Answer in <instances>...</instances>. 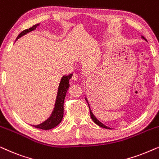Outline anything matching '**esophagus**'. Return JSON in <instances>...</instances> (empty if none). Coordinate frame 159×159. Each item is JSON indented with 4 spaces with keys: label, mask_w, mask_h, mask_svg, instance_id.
Masks as SVG:
<instances>
[{
    "label": "esophagus",
    "mask_w": 159,
    "mask_h": 159,
    "mask_svg": "<svg viewBox=\"0 0 159 159\" xmlns=\"http://www.w3.org/2000/svg\"><path fill=\"white\" fill-rule=\"evenodd\" d=\"M78 79H79V74H77V73L73 74L72 80H74V81H77Z\"/></svg>",
    "instance_id": "1"
}]
</instances>
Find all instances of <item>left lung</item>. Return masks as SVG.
I'll return each instance as SVG.
<instances>
[{"label": "left lung", "mask_w": 159, "mask_h": 159, "mask_svg": "<svg viewBox=\"0 0 159 159\" xmlns=\"http://www.w3.org/2000/svg\"><path fill=\"white\" fill-rule=\"evenodd\" d=\"M143 39H145V38H143ZM85 100H86V101L88 102V100H87V98H85ZM88 106H89V103H88ZM89 108H90V106H89ZM90 117H91V119H93V121H94V122H95V124H96V125H98V126H100V127H103V128H105V129H111V128L108 127H106V125H104L103 124H102V123L101 122V121H98L96 118H95V116H94V115H93V114L92 113V111H91L90 108Z\"/></svg>", "instance_id": "obj_1"}]
</instances>
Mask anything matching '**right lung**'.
I'll list each match as a JSON object with an SVG mask.
<instances>
[{
  "instance_id": "right-lung-1",
  "label": "right lung",
  "mask_w": 159,
  "mask_h": 159,
  "mask_svg": "<svg viewBox=\"0 0 159 159\" xmlns=\"http://www.w3.org/2000/svg\"><path fill=\"white\" fill-rule=\"evenodd\" d=\"M40 24H37L35 25H33L32 27L29 28L24 30L19 34L18 37L16 38V40L20 38V37L23 36L24 34L28 33V32L32 31V30H35L36 27L39 26ZM72 75H69L68 76H64L61 78V80L59 87H58L57 97H56V101L55 103V108L52 112L51 116L45 121L44 122L38 125H32L34 127L38 128V129H41L43 130H48L51 129L52 128H54L56 127L58 124H59L62 120L63 116H64V102L65 99V96H66V92L68 90L69 87V80L71 79Z\"/></svg>"
}]
</instances>
